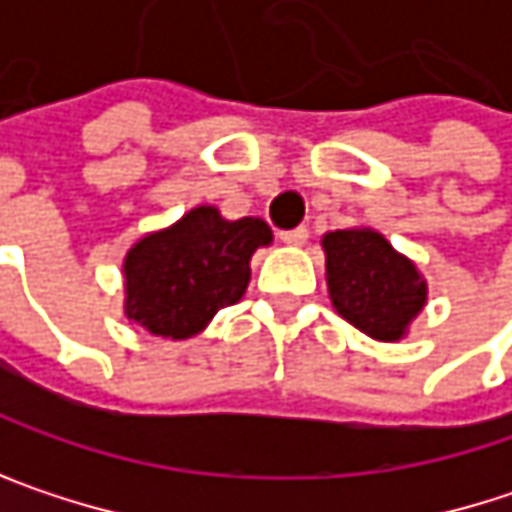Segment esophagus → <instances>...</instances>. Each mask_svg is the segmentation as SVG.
I'll list each match as a JSON object with an SVG mask.
<instances>
[{
    "label": "esophagus",
    "instance_id": "esophagus-1",
    "mask_svg": "<svg viewBox=\"0 0 512 512\" xmlns=\"http://www.w3.org/2000/svg\"><path fill=\"white\" fill-rule=\"evenodd\" d=\"M278 240H281V243H287V246H302V243L308 240V228H305V225H299V228L281 231V234H278Z\"/></svg>",
    "mask_w": 512,
    "mask_h": 512
}]
</instances>
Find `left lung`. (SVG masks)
I'll list each match as a JSON object with an SVG mask.
<instances>
[{"label": "left lung", "instance_id": "obj_1", "mask_svg": "<svg viewBox=\"0 0 512 512\" xmlns=\"http://www.w3.org/2000/svg\"><path fill=\"white\" fill-rule=\"evenodd\" d=\"M323 252L338 314L376 341H400L427 302V284L415 263L367 228L326 234Z\"/></svg>", "mask_w": 512, "mask_h": 512}]
</instances>
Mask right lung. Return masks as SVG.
Listing matches in <instances>:
<instances>
[{"label":"right lung","mask_w":512,"mask_h":512,"mask_svg":"<svg viewBox=\"0 0 512 512\" xmlns=\"http://www.w3.org/2000/svg\"><path fill=\"white\" fill-rule=\"evenodd\" d=\"M269 243L272 231L260 219L228 222L216 207H195L127 252L124 311L151 335L192 338L243 299L252 278L249 260Z\"/></svg>","instance_id":"obj_1"}]
</instances>
